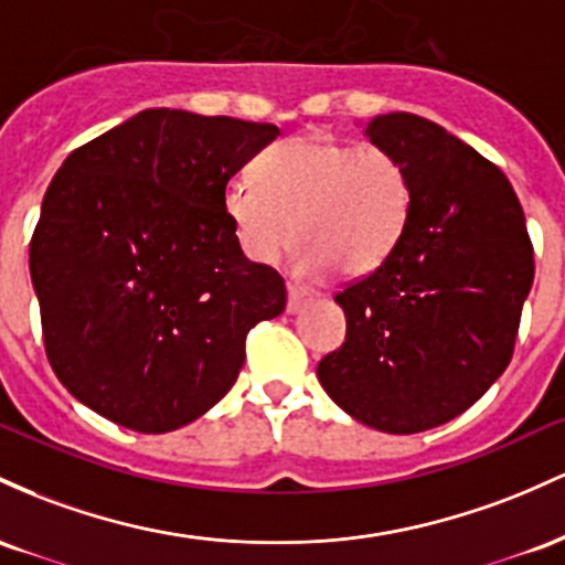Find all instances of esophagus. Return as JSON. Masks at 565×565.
<instances>
[{
	"label": "esophagus",
	"instance_id": "1",
	"mask_svg": "<svg viewBox=\"0 0 565 565\" xmlns=\"http://www.w3.org/2000/svg\"><path fill=\"white\" fill-rule=\"evenodd\" d=\"M303 301H307V290H303L301 285L288 282V307H285V309H288V315L301 312Z\"/></svg>",
	"mask_w": 565,
	"mask_h": 565
}]
</instances>
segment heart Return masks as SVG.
Returning a JSON list of instances; mask_svg holds the SVG:
<instances>
[{
	"instance_id": "1",
	"label": "heart",
	"mask_w": 565,
	"mask_h": 565,
	"mask_svg": "<svg viewBox=\"0 0 565 565\" xmlns=\"http://www.w3.org/2000/svg\"><path fill=\"white\" fill-rule=\"evenodd\" d=\"M253 173L226 183L224 211L256 264L277 262L296 234L301 277H363L390 258L408 224V170L382 146L303 132L264 149Z\"/></svg>"
}]
</instances>
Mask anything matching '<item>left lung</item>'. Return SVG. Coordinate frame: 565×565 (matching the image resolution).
Listing matches in <instances>:
<instances>
[{"instance_id": "1", "label": "left lung", "mask_w": 565, "mask_h": 565, "mask_svg": "<svg viewBox=\"0 0 565 565\" xmlns=\"http://www.w3.org/2000/svg\"><path fill=\"white\" fill-rule=\"evenodd\" d=\"M411 179V215L382 266L347 285L341 350L317 379L341 411L390 435L465 414L510 365L534 248L502 170L408 111L365 125Z\"/></svg>"}]
</instances>
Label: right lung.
<instances>
[{
    "instance_id": "add662e5",
    "label": "right lung",
    "mask_w": 565,
    "mask_h": 565,
    "mask_svg": "<svg viewBox=\"0 0 565 565\" xmlns=\"http://www.w3.org/2000/svg\"><path fill=\"white\" fill-rule=\"evenodd\" d=\"M275 125L146 109L79 146L31 237L44 352L61 384L119 427L160 435L211 411L245 335L285 309L224 211L226 183Z\"/></svg>"
}]
</instances>
